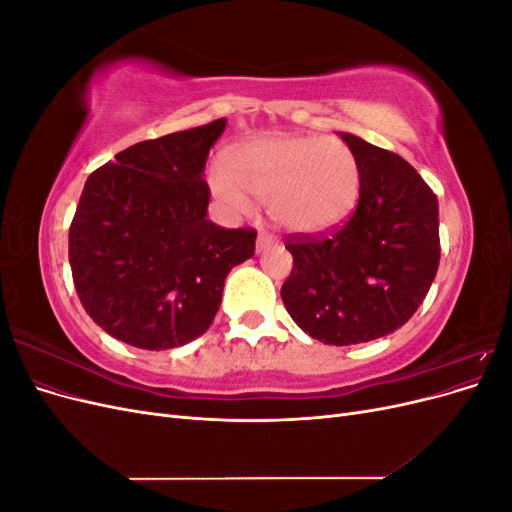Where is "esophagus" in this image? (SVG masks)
<instances>
[{"instance_id": "obj_1", "label": "esophagus", "mask_w": 512, "mask_h": 512, "mask_svg": "<svg viewBox=\"0 0 512 512\" xmlns=\"http://www.w3.org/2000/svg\"><path fill=\"white\" fill-rule=\"evenodd\" d=\"M273 245H275V239H273L271 235H267V232H260L258 239H256V252H258V254L267 252V250H271Z\"/></svg>"}]
</instances>
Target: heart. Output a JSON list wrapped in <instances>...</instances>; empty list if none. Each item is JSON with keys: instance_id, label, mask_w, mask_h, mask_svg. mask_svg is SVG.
I'll list each match as a JSON object with an SVG mask.
<instances>
[{"instance_id": "obj_1", "label": "heart", "mask_w": 512, "mask_h": 512, "mask_svg": "<svg viewBox=\"0 0 512 512\" xmlns=\"http://www.w3.org/2000/svg\"><path fill=\"white\" fill-rule=\"evenodd\" d=\"M228 166H209L213 196L235 215L252 213V198L267 203L273 224L290 235L329 232L359 203V160L333 136H260L232 151Z\"/></svg>"}]
</instances>
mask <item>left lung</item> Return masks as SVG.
Wrapping results in <instances>:
<instances>
[{
  "instance_id": "obj_1",
  "label": "left lung",
  "mask_w": 512,
  "mask_h": 512,
  "mask_svg": "<svg viewBox=\"0 0 512 512\" xmlns=\"http://www.w3.org/2000/svg\"><path fill=\"white\" fill-rule=\"evenodd\" d=\"M361 168L352 218L333 235L286 243L290 318L318 342L352 346L397 331L427 297L440 265L438 198L393 151L339 132Z\"/></svg>"
}]
</instances>
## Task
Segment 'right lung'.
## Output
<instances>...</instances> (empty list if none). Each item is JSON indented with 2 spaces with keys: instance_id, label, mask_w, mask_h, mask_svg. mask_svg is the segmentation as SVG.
Segmentation results:
<instances>
[{
  "instance_id": "obj_1",
  "label": "right lung",
  "mask_w": 512,
  "mask_h": 512,
  "mask_svg": "<svg viewBox=\"0 0 512 512\" xmlns=\"http://www.w3.org/2000/svg\"><path fill=\"white\" fill-rule=\"evenodd\" d=\"M226 119L119 151L89 175L70 226L74 288L102 331L143 350L179 348L218 314L226 275L256 230L207 220L209 149Z\"/></svg>"
}]
</instances>
